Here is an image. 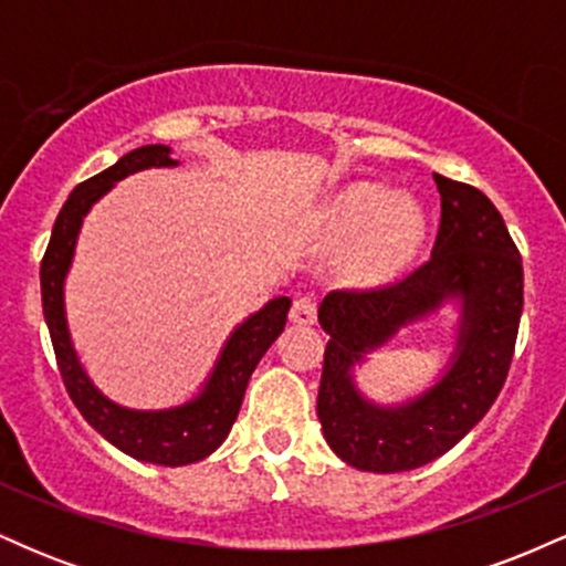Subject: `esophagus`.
<instances>
[{
	"mask_svg": "<svg viewBox=\"0 0 566 566\" xmlns=\"http://www.w3.org/2000/svg\"><path fill=\"white\" fill-rule=\"evenodd\" d=\"M316 311H319V305H316V297L314 295H303L297 297L295 303H292V322L295 324H314L316 322Z\"/></svg>",
	"mask_w": 566,
	"mask_h": 566,
	"instance_id": "obj_1",
	"label": "esophagus"
}]
</instances>
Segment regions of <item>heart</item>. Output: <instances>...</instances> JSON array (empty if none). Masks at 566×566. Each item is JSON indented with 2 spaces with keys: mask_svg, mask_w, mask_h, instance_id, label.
<instances>
[{
  "mask_svg": "<svg viewBox=\"0 0 566 566\" xmlns=\"http://www.w3.org/2000/svg\"><path fill=\"white\" fill-rule=\"evenodd\" d=\"M423 210L415 199L396 197L378 184H359L340 193L329 210V233L340 242L361 239L350 258L359 279L378 282L391 276L423 233Z\"/></svg>",
  "mask_w": 566,
  "mask_h": 566,
  "instance_id": "heart-1",
  "label": "heart"
}]
</instances>
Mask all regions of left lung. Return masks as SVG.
Wrapping results in <instances>:
<instances>
[{"mask_svg":"<svg viewBox=\"0 0 566 566\" xmlns=\"http://www.w3.org/2000/svg\"><path fill=\"white\" fill-rule=\"evenodd\" d=\"M441 220L433 252L412 274L373 290H333L319 305L324 348L316 415L327 444L359 471L399 473L452 450L495 405L509 375L524 305L522 255L479 188L433 175ZM460 300L451 369L405 406L367 402L353 367L407 323Z\"/></svg>","mask_w":566,"mask_h":566,"instance_id":"left-lung-1","label":"left lung"}]
</instances>
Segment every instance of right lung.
Instances as JSON below:
<instances>
[{"instance_id":"right-lung-1","label":"right lung","mask_w":566,"mask_h":566,"mask_svg":"<svg viewBox=\"0 0 566 566\" xmlns=\"http://www.w3.org/2000/svg\"><path fill=\"white\" fill-rule=\"evenodd\" d=\"M175 165L178 161L170 159L167 146H140L125 154L114 167L76 186L69 193L63 210L57 212L53 237H50L48 252L42 258V271H39L44 322H48L50 340L55 348L57 369H61L63 386L82 418L129 458L143 460V463L172 465V469L205 460L223 444L233 420H237L239 407H242L250 375L255 373L258 361L263 359L271 343L282 335L292 305L290 297H274L258 314L239 324L220 350L218 365L201 394L180 407L148 409V412L127 409L114 405L90 382L76 359L74 346H71L66 308H63V282H66L71 258H74L76 233H80L90 207L103 193L112 191L116 180L138 170H148V167Z\"/></svg>"}]
</instances>
